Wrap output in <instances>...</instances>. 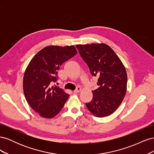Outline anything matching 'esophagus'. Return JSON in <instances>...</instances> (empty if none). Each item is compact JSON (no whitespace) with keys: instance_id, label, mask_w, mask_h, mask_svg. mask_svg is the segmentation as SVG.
Returning <instances> with one entry per match:
<instances>
[{"instance_id":"esophagus-1","label":"esophagus","mask_w":154,"mask_h":154,"mask_svg":"<svg viewBox=\"0 0 154 154\" xmlns=\"http://www.w3.org/2000/svg\"><path fill=\"white\" fill-rule=\"evenodd\" d=\"M81 90H82V88L80 87H78L74 91V93H78V92H80V91H81Z\"/></svg>"}]
</instances>
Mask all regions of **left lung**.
Here are the masks:
<instances>
[{"label":"left lung","instance_id":"8db88e82","mask_svg":"<svg viewBox=\"0 0 154 154\" xmlns=\"http://www.w3.org/2000/svg\"><path fill=\"white\" fill-rule=\"evenodd\" d=\"M92 76L98 78L99 87L92 91V100L85 103L96 117L108 116L116 110L127 92V74L114 51L105 44L76 45Z\"/></svg>","mask_w":154,"mask_h":154}]
</instances>
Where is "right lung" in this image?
Segmentation results:
<instances>
[{
	"mask_svg": "<svg viewBox=\"0 0 154 154\" xmlns=\"http://www.w3.org/2000/svg\"><path fill=\"white\" fill-rule=\"evenodd\" d=\"M73 45L47 46L32 58L23 79V89L27 103L44 118H53L62 109L69 94L53 85L60 67L76 54Z\"/></svg>",
	"mask_w": 154,
	"mask_h": 154,
	"instance_id": "right-lung-1",
	"label": "right lung"
}]
</instances>
